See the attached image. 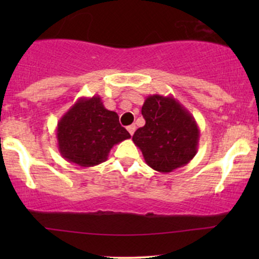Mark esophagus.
I'll list each match as a JSON object with an SVG mask.
<instances>
[{
    "label": "esophagus",
    "mask_w": 259,
    "mask_h": 259,
    "mask_svg": "<svg viewBox=\"0 0 259 259\" xmlns=\"http://www.w3.org/2000/svg\"><path fill=\"white\" fill-rule=\"evenodd\" d=\"M126 129H127V132H129L130 135H134V133H135L136 126H135V125H129V126L126 127Z\"/></svg>",
    "instance_id": "34e87169"
}]
</instances>
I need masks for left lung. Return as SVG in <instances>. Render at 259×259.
Masks as SVG:
<instances>
[{
  "label": "left lung",
  "mask_w": 259,
  "mask_h": 259,
  "mask_svg": "<svg viewBox=\"0 0 259 259\" xmlns=\"http://www.w3.org/2000/svg\"><path fill=\"white\" fill-rule=\"evenodd\" d=\"M146 124L133 136L148 167L170 173L197 153L200 129L191 114L173 96L151 95L141 108Z\"/></svg>",
  "instance_id": "1"
}]
</instances>
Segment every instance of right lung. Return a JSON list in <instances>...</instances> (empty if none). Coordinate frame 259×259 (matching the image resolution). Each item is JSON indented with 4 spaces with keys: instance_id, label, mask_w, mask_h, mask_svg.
Listing matches in <instances>:
<instances>
[{
    "instance_id": "1",
    "label": "right lung",
    "mask_w": 259,
    "mask_h": 259,
    "mask_svg": "<svg viewBox=\"0 0 259 259\" xmlns=\"http://www.w3.org/2000/svg\"><path fill=\"white\" fill-rule=\"evenodd\" d=\"M56 135L61 156L82 168L103 163L114 145L132 138L100 96L80 97L59 119Z\"/></svg>"
}]
</instances>
